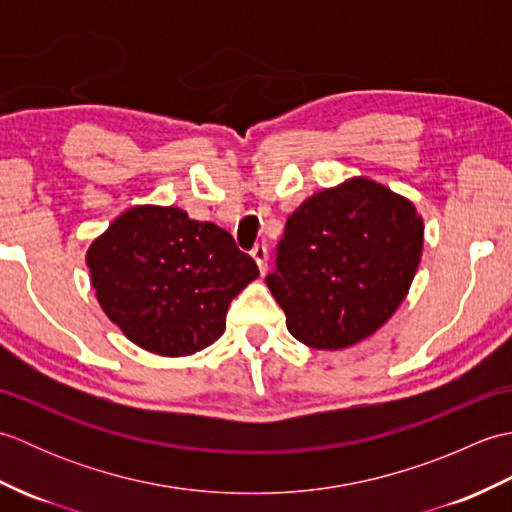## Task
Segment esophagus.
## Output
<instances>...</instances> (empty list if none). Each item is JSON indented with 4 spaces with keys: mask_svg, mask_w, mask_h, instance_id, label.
Listing matches in <instances>:
<instances>
[{
    "mask_svg": "<svg viewBox=\"0 0 512 512\" xmlns=\"http://www.w3.org/2000/svg\"><path fill=\"white\" fill-rule=\"evenodd\" d=\"M250 255H253V259L257 262L259 273L266 275V270H268V248L264 244L262 246H255L253 250H250Z\"/></svg>",
    "mask_w": 512,
    "mask_h": 512,
    "instance_id": "34e87169",
    "label": "esophagus"
}]
</instances>
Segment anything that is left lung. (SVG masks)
Listing matches in <instances>:
<instances>
[{
  "instance_id": "obj_1",
  "label": "left lung",
  "mask_w": 512,
  "mask_h": 512,
  "mask_svg": "<svg viewBox=\"0 0 512 512\" xmlns=\"http://www.w3.org/2000/svg\"><path fill=\"white\" fill-rule=\"evenodd\" d=\"M416 206L369 178L323 189L288 217L266 286L297 341L345 350L405 301L420 264Z\"/></svg>"
}]
</instances>
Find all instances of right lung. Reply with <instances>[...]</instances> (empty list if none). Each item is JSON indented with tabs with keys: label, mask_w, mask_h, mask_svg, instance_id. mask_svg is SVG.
<instances>
[{
	"label": "right lung",
	"mask_w": 512,
	"mask_h": 512,
	"mask_svg": "<svg viewBox=\"0 0 512 512\" xmlns=\"http://www.w3.org/2000/svg\"><path fill=\"white\" fill-rule=\"evenodd\" d=\"M103 312L129 341L160 356H189L226 330L231 301L259 277L231 233L178 206H132L88 248Z\"/></svg>",
	"instance_id": "add662e5"
}]
</instances>
